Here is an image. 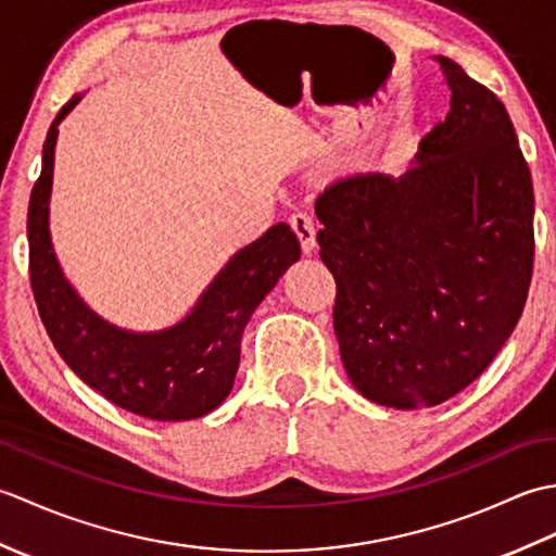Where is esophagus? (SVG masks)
Segmentation results:
<instances>
[{"mask_svg": "<svg viewBox=\"0 0 556 556\" xmlns=\"http://www.w3.org/2000/svg\"><path fill=\"white\" fill-rule=\"evenodd\" d=\"M289 227H291L293 233L299 236L303 253H313V248H315V222H313L308 212H293V215L289 217Z\"/></svg>", "mask_w": 556, "mask_h": 556, "instance_id": "1", "label": "esophagus"}]
</instances>
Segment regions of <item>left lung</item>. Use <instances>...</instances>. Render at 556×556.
I'll use <instances>...</instances> for the list:
<instances>
[{
  "mask_svg": "<svg viewBox=\"0 0 556 556\" xmlns=\"http://www.w3.org/2000/svg\"><path fill=\"white\" fill-rule=\"evenodd\" d=\"M437 62L452 110L416 167L351 174L315 200L341 361L365 399L392 408L437 406L480 377L533 279V181L509 114L452 59Z\"/></svg>",
  "mask_w": 556,
  "mask_h": 556,
  "instance_id": "left-lung-1",
  "label": "left lung"
}]
</instances>
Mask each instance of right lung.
Wrapping results in <instances>:
<instances>
[{"instance_id":"1","label":"right lung","mask_w":556,"mask_h":556,"mask_svg":"<svg viewBox=\"0 0 556 556\" xmlns=\"http://www.w3.org/2000/svg\"><path fill=\"white\" fill-rule=\"evenodd\" d=\"M78 100L71 98L47 131L28 205V271L40 320L68 368L112 404L150 420L200 418L229 396L243 327L301 257L299 239L289 224H275L229 260L186 320L162 332L134 334L100 320L59 269L47 222L56 126Z\"/></svg>"}]
</instances>
